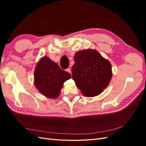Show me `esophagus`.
Masks as SVG:
<instances>
[{
    "label": "esophagus",
    "mask_w": 146,
    "mask_h": 146,
    "mask_svg": "<svg viewBox=\"0 0 146 146\" xmlns=\"http://www.w3.org/2000/svg\"><path fill=\"white\" fill-rule=\"evenodd\" d=\"M66 71H67L68 72L70 73V74H71V70H70V68H68V69H66Z\"/></svg>",
    "instance_id": "1"
}]
</instances>
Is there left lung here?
<instances>
[{"instance_id":"left-lung-1","label":"left lung","mask_w":146,"mask_h":146,"mask_svg":"<svg viewBox=\"0 0 146 146\" xmlns=\"http://www.w3.org/2000/svg\"><path fill=\"white\" fill-rule=\"evenodd\" d=\"M74 59L72 77L82 93L86 97L101 94L112 77L110 61L91 48L77 52Z\"/></svg>"}]
</instances>
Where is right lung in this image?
Returning <instances> with one entry per match:
<instances>
[{
	"label": "right lung",
	"mask_w": 146,
	"mask_h": 146,
	"mask_svg": "<svg viewBox=\"0 0 146 146\" xmlns=\"http://www.w3.org/2000/svg\"><path fill=\"white\" fill-rule=\"evenodd\" d=\"M70 74L61 69L58 64L44 56L39 60L34 71V84L41 94L47 98L59 96L65 81Z\"/></svg>",
	"instance_id": "obj_1"
}]
</instances>
